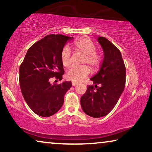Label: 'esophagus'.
<instances>
[{
	"label": "esophagus",
	"instance_id": "obj_1",
	"mask_svg": "<svg viewBox=\"0 0 152 152\" xmlns=\"http://www.w3.org/2000/svg\"><path fill=\"white\" fill-rule=\"evenodd\" d=\"M78 84V83L77 82H72V85L73 86H76V85H77Z\"/></svg>",
	"mask_w": 152,
	"mask_h": 152
}]
</instances>
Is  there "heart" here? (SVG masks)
Listing matches in <instances>:
<instances>
[{
	"label": "heart",
	"instance_id": "1",
	"mask_svg": "<svg viewBox=\"0 0 152 152\" xmlns=\"http://www.w3.org/2000/svg\"><path fill=\"white\" fill-rule=\"evenodd\" d=\"M74 47L77 51L82 53L84 55L82 64H87L90 66L93 71H97L100 67L102 57L97 53L96 48L92 41L88 39H81L74 43ZM61 61L64 66L68 68L71 65V52L68 46L62 49L61 53ZM91 73V69L87 65L80 67H72L66 73V78L73 82H81Z\"/></svg>",
	"mask_w": 152,
	"mask_h": 152
}]
</instances>
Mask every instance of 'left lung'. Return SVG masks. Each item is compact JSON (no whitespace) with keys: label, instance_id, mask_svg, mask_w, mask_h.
<instances>
[{"label":"left lung","instance_id":"8db88e82","mask_svg":"<svg viewBox=\"0 0 152 152\" xmlns=\"http://www.w3.org/2000/svg\"><path fill=\"white\" fill-rule=\"evenodd\" d=\"M97 40L104 57L99 71L91 79L95 86H87L80 99L83 111L93 118L103 117L112 111L126 82V68L119 49L105 37Z\"/></svg>","mask_w":152,"mask_h":152}]
</instances>
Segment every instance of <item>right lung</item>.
<instances>
[{
  "mask_svg": "<svg viewBox=\"0 0 152 152\" xmlns=\"http://www.w3.org/2000/svg\"><path fill=\"white\" fill-rule=\"evenodd\" d=\"M72 37L49 34L34 43L27 52L19 68V84L22 95L33 112L42 117L57 113L64 104L71 82L51 84L55 77L61 80L64 74L61 53Z\"/></svg>",
  "mask_w": 152,
  "mask_h": 152,
  "instance_id": "obj_1",
  "label": "right lung"
}]
</instances>
